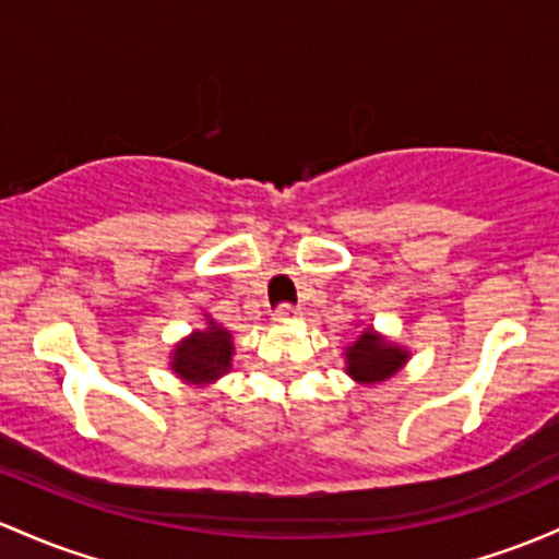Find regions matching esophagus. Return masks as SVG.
<instances>
[{"label":"esophagus","instance_id":"34e87169","mask_svg":"<svg viewBox=\"0 0 559 559\" xmlns=\"http://www.w3.org/2000/svg\"><path fill=\"white\" fill-rule=\"evenodd\" d=\"M275 321L278 323H286V321H294V318L299 316V308H294V305H278V308H275Z\"/></svg>","mask_w":559,"mask_h":559}]
</instances>
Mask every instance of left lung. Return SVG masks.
Listing matches in <instances>:
<instances>
[{
  "mask_svg": "<svg viewBox=\"0 0 559 559\" xmlns=\"http://www.w3.org/2000/svg\"><path fill=\"white\" fill-rule=\"evenodd\" d=\"M408 349L401 345H392L382 334H377L371 326L360 331L355 342L345 347L347 373L358 384H377L384 379L395 377L406 366Z\"/></svg>",
  "mask_w": 559,
  "mask_h": 559,
  "instance_id": "left-lung-1",
  "label": "left lung"
}]
</instances>
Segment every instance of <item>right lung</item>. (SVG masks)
I'll return each instance as SVG.
<instances>
[{
	"mask_svg": "<svg viewBox=\"0 0 559 559\" xmlns=\"http://www.w3.org/2000/svg\"><path fill=\"white\" fill-rule=\"evenodd\" d=\"M233 336L228 329L206 318V329H195L171 349V371L188 384H212L230 371Z\"/></svg>",
	"mask_w": 559,
	"mask_h": 559,
	"instance_id": "add662e5",
	"label": "right lung"
}]
</instances>
